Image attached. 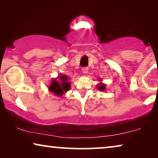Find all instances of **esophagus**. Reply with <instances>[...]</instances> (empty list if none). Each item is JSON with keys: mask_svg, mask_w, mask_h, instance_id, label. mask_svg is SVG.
I'll return each mask as SVG.
<instances>
[{"mask_svg": "<svg viewBox=\"0 0 158 158\" xmlns=\"http://www.w3.org/2000/svg\"><path fill=\"white\" fill-rule=\"evenodd\" d=\"M82 72L84 73H87V72H88L87 67H84V68H82Z\"/></svg>", "mask_w": 158, "mask_h": 158, "instance_id": "esophagus-1", "label": "esophagus"}]
</instances>
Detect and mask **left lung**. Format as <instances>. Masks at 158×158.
Segmentation results:
<instances>
[{
  "label": "left lung",
  "mask_w": 158,
  "mask_h": 158,
  "mask_svg": "<svg viewBox=\"0 0 158 158\" xmlns=\"http://www.w3.org/2000/svg\"><path fill=\"white\" fill-rule=\"evenodd\" d=\"M102 79H99V81H100V83L97 85V88H98L100 91H106V84L102 83Z\"/></svg>",
  "instance_id": "1"
}]
</instances>
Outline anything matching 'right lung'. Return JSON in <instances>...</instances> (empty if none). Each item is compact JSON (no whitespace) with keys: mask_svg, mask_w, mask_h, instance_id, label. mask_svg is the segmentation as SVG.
Returning <instances> with one entry per match:
<instances>
[{"mask_svg":"<svg viewBox=\"0 0 158 158\" xmlns=\"http://www.w3.org/2000/svg\"><path fill=\"white\" fill-rule=\"evenodd\" d=\"M66 74H59L53 79L50 83L48 89L55 95L62 97L71 89V82Z\"/></svg>","mask_w":158,"mask_h":158,"instance_id":"obj_1","label":"right lung"}]
</instances>
